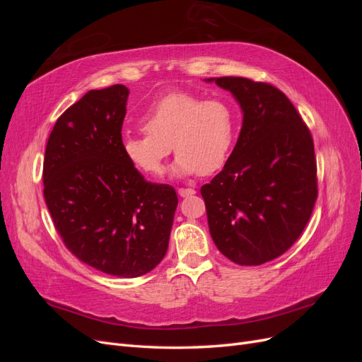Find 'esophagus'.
Returning a JSON list of instances; mask_svg holds the SVG:
<instances>
[{"instance_id": "34e87169", "label": "esophagus", "mask_w": 362, "mask_h": 362, "mask_svg": "<svg viewBox=\"0 0 362 362\" xmlns=\"http://www.w3.org/2000/svg\"><path fill=\"white\" fill-rule=\"evenodd\" d=\"M196 192L193 189H178V194L181 198H187V196H193Z\"/></svg>"}]
</instances>
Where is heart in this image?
I'll list each match as a JSON object with an SVG mask.
<instances>
[{"instance_id": "heart-1", "label": "heart", "mask_w": 362, "mask_h": 362, "mask_svg": "<svg viewBox=\"0 0 362 362\" xmlns=\"http://www.w3.org/2000/svg\"><path fill=\"white\" fill-rule=\"evenodd\" d=\"M141 134L122 139V154L136 170L157 178L173 149L175 175H211L221 170L235 141L234 107L222 98L170 92L140 117Z\"/></svg>"}]
</instances>
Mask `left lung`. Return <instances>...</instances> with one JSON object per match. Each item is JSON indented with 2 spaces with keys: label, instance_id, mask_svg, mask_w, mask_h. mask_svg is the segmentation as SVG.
I'll list each match as a JSON object with an SVG mask.
<instances>
[{
  "label": "left lung",
  "instance_id": "obj_1",
  "mask_svg": "<svg viewBox=\"0 0 362 362\" xmlns=\"http://www.w3.org/2000/svg\"><path fill=\"white\" fill-rule=\"evenodd\" d=\"M243 110L229 160L201 187L217 249L240 266L281 257L300 237L317 199L314 141L288 98L270 83L210 78Z\"/></svg>",
  "mask_w": 362,
  "mask_h": 362
}]
</instances>
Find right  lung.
<instances>
[{"label": "right lung", "mask_w": 362, "mask_h": 362, "mask_svg": "<svg viewBox=\"0 0 362 362\" xmlns=\"http://www.w3.org/2000/svg\"><path fill=\"white\" fill-rule=\"evenodd\" d=\"M128 95L122 84L87 92L57 119L43 158V198L64 246L117 278L160 264L178 205L172 185L146 181L122 154Z\"/></svg>", "instance_id": "add662e5"}]
</instances>
